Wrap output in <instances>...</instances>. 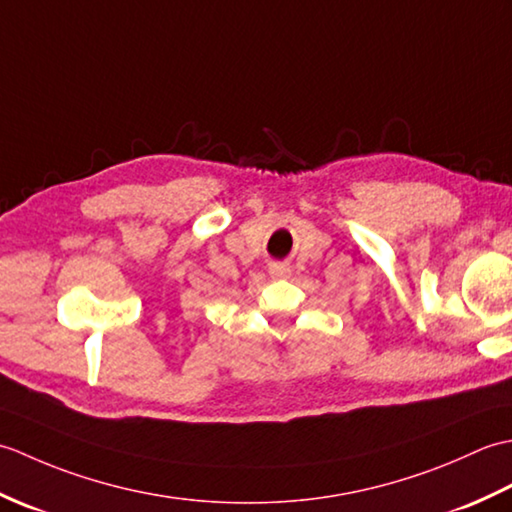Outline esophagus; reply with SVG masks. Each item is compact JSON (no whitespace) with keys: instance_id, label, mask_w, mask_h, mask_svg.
Wrapping results in <instances>:
<instances>
[{"instance_id":"34e87169","label":"esophagus","mask_w":512,"mask_h":512,"mask_svg":"<svg viewBox=\"0 0 512 512\" xmlns=\"http://www.w3.org/2000/svg\"><path fill=\"white\" fill-rule=\"evenodd\" d=\"M288 273H290V270L284 264H273V266H270V275H273V277H288Z\"/></svg>"}]
</instances>
